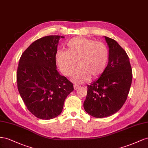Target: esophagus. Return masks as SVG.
<instances>
[{
  "instance_id": "34e87169",
  "label": "esophagus",
  "mask_w": 148,
  "mask_h": 148,
  "mask_svg": "<svg viewBox=\"0 0 148 148\" xmlns=\"http://www.w3.org/2000/svg\"><path fill=\"white\" fill-rule=\"evenodd\" d=\"M79 87V86H78V85H74V90H77Z\"/></svg>"
}]
</instances>
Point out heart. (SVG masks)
Returning a JSON list of instances; mask_svg holds the SVG:
<instances>
[{"label": "heart", "instance_id": "heart-1", "mask_svg": "<svg viewBox=\"0 0 148 148\" xmlns=\"http://www.w3.org/2000/svg\"><path fill=\"white\" fill-rule=\"evenodd\" d=\"M56 62L61 73L70 76L76 84L87 81L91 77L97 78L102 74L108 60V51L102 42L77 36L67 43L66 51H59L56 54Z\"/></svg>", "mask_w": 148, "mask_h": 148}]
</instances>
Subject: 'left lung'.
Segmentation results:
<instances>
[{"instance_id":"left-lung-1","label":"left lung","mask_w":148,"mask_h":148,"mask_svg":"<svg viewBox=\"0 0 148 148\" xmlns=\"http://www.w3.org/2000/svg\"><path fill=\"white\" fill-rule=\"evenodd\" d=\"M108 46V62L103 73L87 86L84 108L90 115L104 118L116 113L127 99L132 69L125 51L117 42L104 36Z\"/></svg>"}]
</instances>
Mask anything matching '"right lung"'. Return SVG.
Masks as SVG:
<instances>
[{"mask_svg": "<svg viewBox=\"0 0 148 148\" xmlns=\"http://www.w3.org/2000/svg\"><path fill=\"white\" fill-rule=\"evenodd\" d=\"M50 35L33 42L20 59L16 74L18 90L28 110L42 120L60 115L73 84L58 73L56 54L60 38Z\"/></svg>", "mask_w": 148, "mask_h": 148, "instance_id": "obj_1", "label": "right lung"}]
</instances>
